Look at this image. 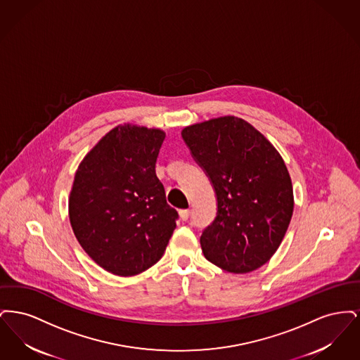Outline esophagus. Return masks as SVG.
Masks as SVG:
<instances>
[{"instance_id": "34e87169", "label": "esophagus", "mask_w": 360, "mask_h": 360, "mask_svg": "<svg viewBox=\"0 0 360 360\" xmlns=\"http://www.w3.org/2000/svg\"><path fill=\"white\" fill-rule=\"evenodd\" d=\"M190 209H181L179 210V217H181V220L182 221H186L188 220V217H190Z\"/></svg>"}]
</instances>
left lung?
Listing matches in <instances>:
<instances>
[{
	"instance_id": "left-lung-1",
	"label": "left lung",
	"mask_w": 360,
	"mask_h": 360,
	"mask_svg": "<svg viewBox=\"0 0 360 360\" xmlns=\"http://www.w3.org/2000/svg\"><path fill=\"white\" fill-rule=\"evenodd\" d=\"M181 135L217 195V216L200 239L206 259L233 274L262 267L279 248L294 209L282 156L235 116L188 125Z\"/></svg>"
}]
</instances>
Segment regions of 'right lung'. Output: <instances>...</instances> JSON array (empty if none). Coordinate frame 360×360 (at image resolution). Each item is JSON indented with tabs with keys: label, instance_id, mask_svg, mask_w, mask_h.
<instances>
[{
	"label": "right lung",
	"instance_id": "right-lung-1",
	"mask_svg": "<svg viewBox=\"0 0 360 360\" xmlns=\"http://www.w3.org/2000/svg\"><path fill=\"white\" fill-rule=\"evenodd\" d=\"M165 131L136 124L110 129L85 155L69 197L72 232L108 273L134 276L163 255L176 226L155 172Z\"/></svg>",
	"mask_w": 360,
	"mask_h": 360
}]
</instances>
